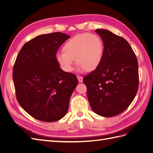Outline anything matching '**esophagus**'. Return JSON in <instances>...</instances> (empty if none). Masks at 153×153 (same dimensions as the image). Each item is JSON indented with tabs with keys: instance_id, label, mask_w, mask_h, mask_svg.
Listing matches in <instances>:
<instances>
[{
	"instance_id": "1",
	"label": "esophagus",
	"mask_w": 153,
	"mask_h": 153,
	"mask_svg": "<svg viewBox=\"0 0 153 153\" xmlns=\"http://www.w3.org/2000/svg\"><path fill=\"white\" fill-rule=\"evenodd\" d=\"M77 78H78V82H83V77L82 76H79V75H78L77 76Z\"/></svg>"
}]
</instances>
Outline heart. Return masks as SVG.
Returning a JSON list of instances; mask_svg holds the SVG:
<instances>
[{"label":"heart","instance_id":"obj_1","mask_svg":"<svg viewBox=\"0 0 153 153\" xmlns=\"http://www.w3.org/2000/svg\"><path fill=\"white\" fill-rule=\"evenodd\" d=\"M63 52H58L55 59L64 71L70 73L73 70L76 62L78 71H93L102 61L104 45L98 35L82 33L73 36L64 45Z\"/></svg>","mask_w":153,"mask_h":153}]
</instances>
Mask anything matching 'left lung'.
<instances>
[{"label":"left lung","instance_id":"obj_1","mask_svg":"<svg viewBox=\"0 0 153 153\" xmlns=\"http://www.w3.org/2000/svg\"><path fill=\"white\" fill-rule=\"evenodd\" d=\"M95 32L103 41V56L100 66L83 81L92 110L101 116L114 117L124 112L136 96L138 62L126 39L107 30Z\"/></svg>","mask_w":153,"mask_h":153}]
</instances>
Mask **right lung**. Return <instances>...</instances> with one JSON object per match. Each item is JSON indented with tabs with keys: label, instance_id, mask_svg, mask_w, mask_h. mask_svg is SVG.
Returning a JSON list of instances; mask_svg holds the SVG:
<instances>
[{
	"label": "right lung",
	"instance_id": "add662e5",
	"mask_svg": "<svg viewBox=\"0 0 153 153\" xmlns=\"http://www.w3.org/2000/svg\"><path fill=\"white\" fill-rule=\"evenodd\" d=\"M69 37L59 32L37 36L23 46L14 64L16 99L23 109L39 121L62 119L78 84L75 74L62 71L55 59L59 48Z\"/></svg>",
	"mask_w": 153,
	"mask_h": 153
}]
</instances>
